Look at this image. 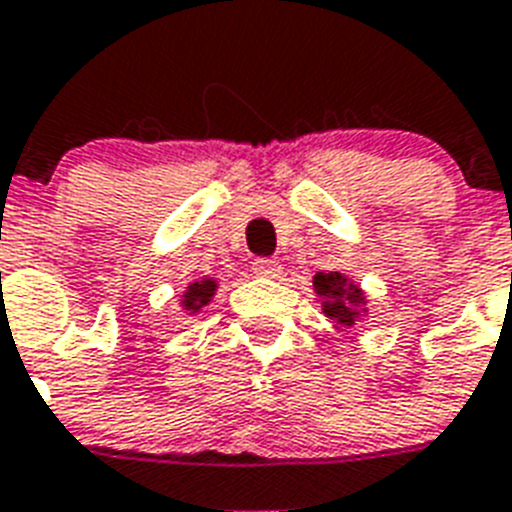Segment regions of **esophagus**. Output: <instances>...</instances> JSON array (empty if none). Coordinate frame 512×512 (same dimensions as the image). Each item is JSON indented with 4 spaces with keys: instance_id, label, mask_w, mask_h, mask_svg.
I'll return each mask as SVG.
<instances>
[{
    "instance_id": "esophagus-1",
    "label": "esophagus",
    "mask_w": 512,
    "mask_h": 512,
    "mask_svg": "<svg viewBox=\"0 0 512 512\" xmlns=\"http://www.w3.org/2000/svg\"><path fill=\"white\" fill-rule=\"evenodd\" d=\"M252 270L263 278H278L281 276V263L273 260V257H257L255 263H252Z\"/></svg>"
}]
</instances>
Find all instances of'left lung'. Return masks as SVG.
Returning a JSON list of instances; mask_svg holds the SVG:
<instances>
[{"label": "left lung", "mask_w": 512, "mask_h": 512, "mask_svg": "<svg viewBox=\"0 0 512 512\" xmlns=\"http://www.w3.org/2000/svg\"><path fill=\"white\" fill-rule=\"evenodd\" d=\"M315 292L323 297V313L339 326H352L355 318L363 310V292L355 284H350L342 273L328 270V273H318L313 278Z\"/></svg>", "instance_id": "left-lung-1"}]
</instances>
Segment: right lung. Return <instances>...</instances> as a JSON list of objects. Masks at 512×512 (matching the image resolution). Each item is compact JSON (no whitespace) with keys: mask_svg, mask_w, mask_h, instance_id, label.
Wrapping results in <instances>:
<instances>
[{"mask_svg":"<svg viewBox=\"0 0 512 512\" xmlns=\"http://www.w3.org/2000/svg\"><path fill=\"white\" fill-rule=\"evenodd\" d=\"M215 294V281L213 278H205V281H197V284H191L184 294V307L186 310H194L197 313L199 307L207 305L210 297Z\"/></svg>","mask_w":512,"mask_h":512,"instance_id":"right-lung-1","label":"right lung"}]
</instances>
